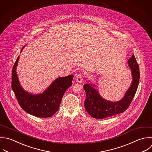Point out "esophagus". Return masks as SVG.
Instances as JSON below:
<instances>
[{
	"label": "esophagus",
	"mask_w": 152,
	"mask_h": 152,
	"mask_svg": "<svg viewBox=\"0 0 152 152\" xmlns=\"http://www.w3.org/2000/svg\"><path fill=\"white\" fill-rule=\"evenodd\" d=\"M83 77L82 76V75L81 74H79L78 75H76L75 78V80L77 83H81L83 81Z\"/></svg>",
	"instance_id": "esophagus-1"
}]
</instances>
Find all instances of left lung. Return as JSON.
<instances>
[{
    "instance_id": "1",
    "label": "left lung",
    "mask_w": 152,
    "mask_h": 152,
    "mask_svg": "<svg viewBox=\"0 0 152 152\" xmlns=\"http://www.w3.org/2000/svg\"><path fill=\"white\" fill-rule=\"evenodd\" d=\"M128 64L131 70L132 82L125 95L117 102L109 101L103 99L99 94L96 85L90 83L84 85L86 93L84 107L88 113L93 118L103 119L124 112L129 106L134 98L139 83L140 71L134 55L128 59Z\"/></svg>"
}]
</instances>
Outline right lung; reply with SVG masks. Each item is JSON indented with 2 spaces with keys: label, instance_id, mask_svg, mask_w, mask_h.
<instances>
[{
  "label": "right lung",
  "instance_id": "right-lung-1",
  "mask_svg": "<svg viewBox=\"0 0 152 152\" xmlns=\"http://www.w3.org/2000/svg\"><path fill=\"white\" fill-rule=\"evenodd\" d=\"M19 59L20 56L12 72V88L19 104L24 111L33 116L39 118L52 116L58 110L65 92L72 85L74 75L58 77L43 93L32 94L26 91L20 83L16 72Z\"/></svg>",
  "mask_w": 152,
  "mask_h": 152
}]
</instances>
